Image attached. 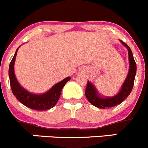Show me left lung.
<instances>
[{
    "label": "left lung",
    "mask_w": 148,
    "mask_h": 148,
    "mask_svg": "<svg viewBox=\"0 0 148 148\" xmlns=\"http://www.w3.org/2000/svg\"><path fill=\"white\" fill-rule=\"evenodd\" d=\"M121 42L128 49L130 70H129L127 79L124 81L119 92L114 97H106V98L100 97L97 94L95 87L90 82L87 81V87L85 89L86 97L92 105L99 108H111L117 106V105H119L130 95L133 88V86H134V77H135L136 71H137V65H136L133 54L130 47L125 42H122V41Z\"/></svg>",
    "instance_id": "8db88e82"
}]
</instances>
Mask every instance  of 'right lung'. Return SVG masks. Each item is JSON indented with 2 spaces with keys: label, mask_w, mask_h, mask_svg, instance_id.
Instances as JSON below:
<instances>
[{
  "label": "right lung",
  "mask_w": 148,
  "mask_h": 148,
  "mask_svg": "<svg viewBox=\"0 0 148 148\" xmlns=\"http://www.w3.org/2000/svg\"><path fill=\"white\" fill-rule=\"evenodd\" d=\"M17 48L8 69L10 84L12 92L17 100L21 102L23 105L29 108L37 110H45L51 108L56 106V103L61 95V90L66 84V83L70 80V77H66L60 82L57 83L49 91L42 95H35L29 92L27 90H24L17 81L14 74V61L16 56Z\"/></svg>",
  "instance_id": "1"
}]
</instances>
